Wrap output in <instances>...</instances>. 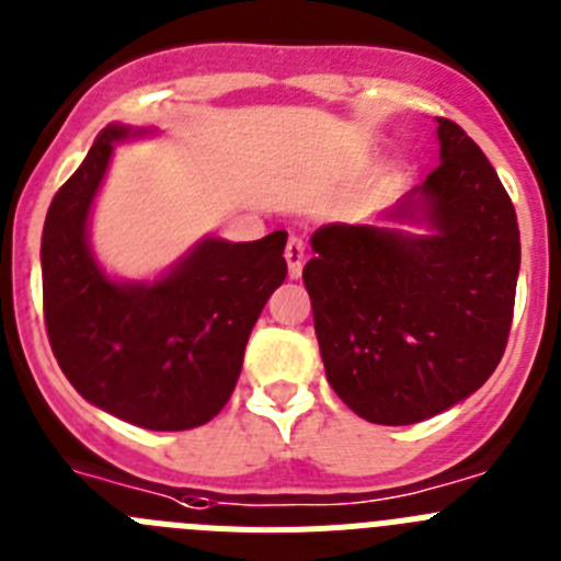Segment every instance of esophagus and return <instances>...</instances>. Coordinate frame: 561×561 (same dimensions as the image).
<instances>
[{
  "label": "esophagus",
  "instance_id": "obj_1",
  "mask_svg": "<svg viewBox=\"0 0 561 561\" xmlns=\"http://www.w3.org/2000/svg\"><path fill=\"white\" fill-rule=\"evenodd\" d=\"M305 243H301V237H290L285 245V260H287V274L290 279H299L301 268H305Z\"/></svg>",
  "mask_w": 561,
  "mask_h": 561
}]
</instances>
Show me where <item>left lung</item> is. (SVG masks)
I'll return each mask as SVG.
<instances>
[{
    "label": "left lung",
    "instance_id": "obj_1",
    "mask_svg": "<svg viewBox=\"0 0 561 561\" xmlns=\"http://www.w3.org/2000/svg\"><path fill=\"white\" fill-rule=\"evenodd\" d=\"M436 123L438 168L377 224L312 231L301 274L327 380L375 425H413L467 400L501 363L512 327V198L461 125Z\"/></svg>",
    "mask_w": 561,
    "mask_h": 561
}]
</instances>
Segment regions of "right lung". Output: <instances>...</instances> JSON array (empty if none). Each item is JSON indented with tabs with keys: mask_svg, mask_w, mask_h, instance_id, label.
I'll use <instances>...</instances> for the list:
<instances>
[{
	"mask_svg": "<svg viewBox=\"0 0 561 561\" xmlns=\"http://www.w3.org/2000/svg\"><path fill=\"white\" fill-rule=\"evenodd\" d=\"M153 128L111 123L49 204L42 234L44 321L60 371L85 402L145 431L206 425L229 402L245 343L285 282L287 231L204 237L156 279H114L89 243L114 145Z\"/></svg>",
	"mask_w": 561,
	"mask_h": 561,
	"instance_id": "obj_1",
	"label": "right lung"
}]
</instances>
